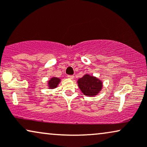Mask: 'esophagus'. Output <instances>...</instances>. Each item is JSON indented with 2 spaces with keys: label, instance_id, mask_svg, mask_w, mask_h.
<instances>
[{
  "label": "esophagus",
  "instance_id": "1",
  "mask_svg": "<svg viewBox=\"0 0 147 147\" xmlns=\"http://www.w3.org/2000/svg\"><path fill=\"white\" fill-rule=\"evenodd\" d=\"M67 78H69V79H70V80H73L74 78V76H67Z\"/></svg>",
  "mask_w": 147,
  "mask_h": 147
}]
</instances>
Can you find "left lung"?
<instances>
[{
  "label": "left lung",
  "instance_id": "1",
  "mask_svg": "<svg viewBox=\"0 0 147 147\" xmlns=\"http://www.w3.org/2000/svg\"><path fill=\"white\" fill-rule=\"evenodd\" d=\"M78 87L86 96H94L102 90V82L100 80L89 74H85L78 80Z\"/></svg>",
  "mask_w": 147,
  "mask_h": 147
}]
</instances>
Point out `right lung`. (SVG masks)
Masks as SVG:
<instances>
[{
    "label": "right lung",
    "mask_w": 147,
    "mask_h": 147,
    "mask_svg": "<svg viewBox=\"0 0 147 147\" xmlns=\"http://www.w3.org/2000/svg\"><path fill=\"white\" fill-rule=\"evenodd\" d=\"M61 82V79L57 77H53L48 81V87L49 89H54L58 86Z\"/></svg>",
    "instance_id": "add662e5"
}]
</instances>
